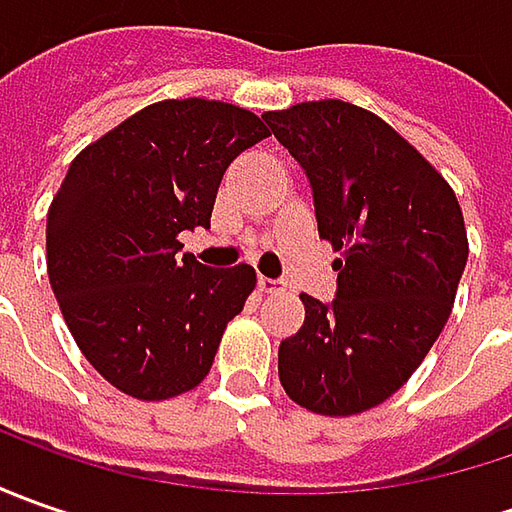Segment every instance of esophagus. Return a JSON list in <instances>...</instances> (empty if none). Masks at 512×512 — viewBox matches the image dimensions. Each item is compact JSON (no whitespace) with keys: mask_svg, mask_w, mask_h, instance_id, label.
I'll list each match as a JSON object with an SVG mask.
<instances>
[{"mask_svg":"<svg viewBox=\"0 0 512 512\" xmlns=\"http://www.w3.org/2000/svg\"><path fill=\"white\" fill-rule=\"evenodd\" d=\"M285 282L282 279H270V276H259V290L262 293H285Z\"/></svg>","mask_w":512,"mask_h":512,"instance_id":"esophagus-1","label":"esophagus"}]
</instances>
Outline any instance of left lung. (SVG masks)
I'll use <instances>...</instances> for the list:
<instances>
[{"label":"left lung","instance_id":"1","mask_svg":"<svg viewBox=\"0 0 512 512\" xmlns=\"http://www.w3.org/2000/svg\"><path fill=\"white\" fill-rule=\"evenodd\" d=\"M262 119L307 173L319 236L342 250L336 299L302 293L305 325L279 344V379L313 413H364L413 376L442 333L467 265L462 207L370 110L322 99Z\"/></svg>","mask_w":512,"mask_h":512}]
</instances>
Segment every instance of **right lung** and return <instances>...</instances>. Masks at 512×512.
Wrapping results in <instances>:
<instances>
[{
	"instance_id": "add662e5",
	"label": "right lung",
	"mask_w": 512,
	"mask_h": 512,
	"mask_svg": "<svg viewBox=\"0 0 512 512\" xmlns=\"http://www.w3.org/2000/svg\"><path fill=\"white\" fill-rule=\"evenodd\" d=\"M267 136L245 108L168 99L70 162L48 210V279L79 350L116 390L159 402L207 376L256 270L199 265L179 233L210 227L227 165Z\"/></svg>"
}]
</instances>
